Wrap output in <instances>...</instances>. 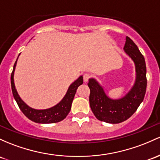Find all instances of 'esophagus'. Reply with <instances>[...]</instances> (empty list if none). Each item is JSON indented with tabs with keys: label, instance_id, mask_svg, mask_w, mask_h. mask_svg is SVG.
<instances>
[{
	"label": "esophagus",
	"instance_id": "obj_1",
	"mask_svg": "<svg viewBox=\"0 0 160 160\" xmlns=\"http://www.w3.org/2000/svg\"><path fill=\"white\" fill-rule=\"evenodd\" d=\"M90 75L89 74V73H84L83 74V81L85 82H87L89 80V79L90 78Z\"/></svg>",
	"mask_w": 160,
	"mask_h": 160
}]
</instances>
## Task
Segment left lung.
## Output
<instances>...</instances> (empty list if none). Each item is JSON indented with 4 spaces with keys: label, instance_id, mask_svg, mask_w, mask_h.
<instances>
[{
    "label": "left lung",
    "instance_id": "8db88e82",
    "mask_svg": "<svg viewBox=\"0 0 160 160\" xmlns=\"http://www.w3.org/2000/svg\"><path fill=\"white\" fill-rule=\"evenodd\" d=\"M124 50L134 61L136 69L135 83L126 96L118 99H110L95 79L89 80L90 108L96 118L102 122L111 124L124 122L137 111L144 99L147 83L144 58L136 44L128 36Z\"/></svg>",
    "mask_w": 160,
    "mask_h": 160
}]
</instances>
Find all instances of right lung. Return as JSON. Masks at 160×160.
I'll return each instance as SVG.
<instances>
[{
  "label": "right lung",
  "instance_id": "add662e5",
  "mask_svg": "<svg viewBox=\"0 0 160 160\" xmlns=\"http://www.w3.org/2000/svg\"><path fill=\"white\" fill-rule=\"evenodd\" d=\"M18 59V58H17ZM17 61H16L14 66H13V71L11 73V77H10V83H11V88L13 96L18 105L19 108L22 111V113L26 115L29 119H30L32 122L40 124H49V123H56L59 122L61 121L64 120L68 115L71 108V104L74 98L75 93L77 92V89L79 86L82 85L83 83V77L80 76L75 80L73 83L68 88L67 93L62 100L57 104L56 106L50 108L43 110H37L34 108H30L20 99L18 93L17 92V89L15 88L14 81H13V74L16 65H17Z\"/></svg>",
  "mask_w": 160,
  "mask_h": 160
}]
</instances>
